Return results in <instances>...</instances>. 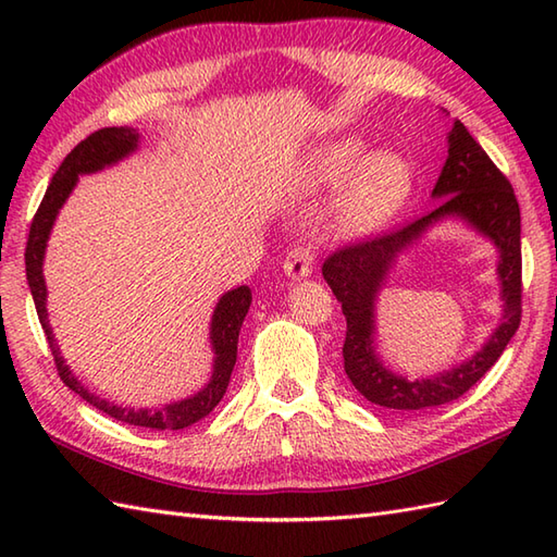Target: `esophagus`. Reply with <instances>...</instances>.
I'll use <instances>...</instances> for the list:
<instances>
[{
    "instance_id": "esophagus-1",
    "label": "esophagus",
    "mask_w": 557,
    "mask_h": 557,
    "mask_svg": "<svg viewBox=\"0 0 557 557\" xmlns=\"http://www.w3.org/2000/svg\"><path fill=\"white\" fill-rule=\"evenodd\" d=\"M313 260H315V253L311 246H297L285 256V263H282V268H285L287 275L294 280L309 277L313 270Z\"/></svg>"
}]
</instances>
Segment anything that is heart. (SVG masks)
<instances>
[{
  "label": "heart",
  "instance_id": "obj_1",
  "mask_svg": "<svg viewBox=\"0 0 557 557\" xmlns=\"http://www.w3.org/2000/svg\"><path fill=\"white\" fill-rule=\"evenodd\" d=\"M366 146L357 138H339L318 148L306 162L301 184L306 188L342 186L333 222L342 234H369L381 227L407 203L411 194V170L393 152L366 158Z\"/></svg>",
  "mask_w": 557,
  "mask_h": 557
}]
</instances>
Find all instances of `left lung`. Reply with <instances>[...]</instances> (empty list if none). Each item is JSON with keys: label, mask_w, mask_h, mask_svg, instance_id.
Returning <instances> with one entry per match:
<instances>
[{"label": "left lung", "mask_w": 557, "mask_h": 557, "mask_svg": "<svg viewBox=\"0 0 557 557\" xmlns=\"http://www.w3.org/2000/svg\"><path fill=\"white\" fill-rule=\"evenodd\" d=\"M447 144L445 168L433 188V196L441 198V203L407 227L337 248L323 263V277L347 318V337L342 347L345 371L366 399L385 409H429L461 397L500 359L522 321V227L515 188L461 122H455ZM443 216L469 221L499 246L506 313L492 339L469 362L441 376L407 382L387 372L374 357L372 306L396 253L418 238L429 223Z\"/></svg>", "instance_id": "1"}]
</instances>
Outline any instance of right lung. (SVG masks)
Masks as SVG:
<instances>
[{
	"mask_svg": "<svg viewBox=\"0 0 557 557\" xmlns=\"http://www.w3.org/2000/svg\"><path fill=\"white\" fill-rule=\"evenodd\" d=\"M136 146H138V134L134 128L108 126V128H100L96 134H90L88 138H83L81 144L69 152L64 162L59 164L50 186H47L38 212L33 215L28 244H26V277H28V287L35 301V311H38L40 325L45 330L47 345H50V351L54 357L57 373L64 381V385L69 389H74V393L86 399L88 405L104 411L108 417L122 423L140 425V429H156V431H180L208 417V413L218 407L222 395L227 393L230 377L236 363V342H239V330L248 313V306H251V289L236 287L224 294L215 306V313H212V323H210V342H212V349H215V363H212L210 383L194 397L174 401V405H164L158 411L124 409V407L110 405L108 399H100L92 393H88V389L83 387L74 375H71L69 366L64 363L62 351H59L57 342L52 337V327H50V321H47V309H45L47 287L42 277V258H45L47 236H50L59 208L64 206L71 188L76 186L78 174L98 172L102 168H108V164L120 162L122 158L128 156V152H134Z\"/></svg>",
	"mask_w": 557,
	"mask_h": 557,
	"instance_id": "right-lung-1",
	"label": "right lung"
}]
</instances>
